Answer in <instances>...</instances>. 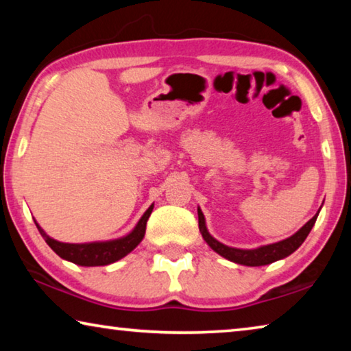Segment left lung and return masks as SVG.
Segmentation results:
<instances>
[{
  "label": "left lung",
  "instance_id": "1",
  "mask_svg": "<svg viewBox=\"0 0 351 351\" xmlns=\"http://www.w3.org/2000/svg\"><path fill=\"white\" fill-rule=\"evenodd\" d=\"M319 212L314 215L310 221L305 223L302 228L297 230L288 239L282 241L271 243V245H263L254 249H241V247H232L228 245H223L221 241L213 239L209 230H207L206 226V218L203 210L199 209L198 206V224H199V232L203 235L204 241L210 246L212 251H215L218 255H221L226 260L234 261V263H239L243 266H265L269 263H274L277 260H282L288 255L293 254L294 251L300 247L302 243L305 241L308 234L311 232L314 223H316Z\"/></svg>",
  "mask_w": 351,
  "mask_h": 351
}]
</instances>
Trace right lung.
<instances>
[{
	"label": "right lung",
	"instance_id": "obj_1",
	"mask_svg": "<svg viewBox=\"0 0 351 351\" xmlns=\"http://www.w3.org/2000/svg\"><path fill=\"white\" fill-rule=\"evenodd\" d=\"M154 204H152L144 212V215L141 217L138 224L134 226L133 230H130L127 235L119 237L114 240H106V241H90V243H63L58 241L52 237L47 235L43 229L37 224V229L40 234L46 240L49 247L54 251L58 257L63 260H68L71 263H75L79 266H105L111 265L114 261L121 260L128 255L133 249L144 240L147 221L150 218L153 212Z\"/></svg>",
	"mask_w": 351,
	"mask_h": 351
}]
</instances>
